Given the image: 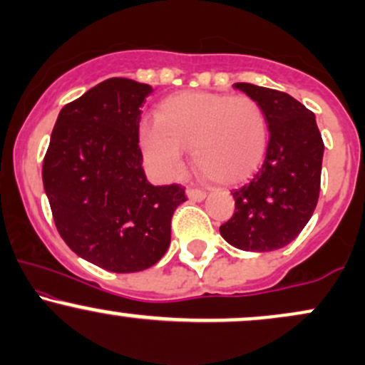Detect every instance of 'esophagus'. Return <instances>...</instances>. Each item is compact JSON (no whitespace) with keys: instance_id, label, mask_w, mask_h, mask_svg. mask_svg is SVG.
I'll return each mask as SVG.
<instances>
[{"instance_id":"obj_1","label":"esophagus","mask_w":365,"mask_h":365,"mask_svg":"<svg viewBox=\"0 0 365 365\" xmlns=\"http://www.w3.org/2000/svg\"><path fill=\"white\" fill-rule=\"evenodd\" d=\"M187 197L190 200H194V202H200V200L206 199V192L200 190V188H195V187H188Z\"/></svg>"}]
</instances>
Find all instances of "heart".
Here are the masks:
<instances>
[{"instance_id":"1","label":"heart","mask_w":365,"mask_h":365,"mask_svg":"<svg viewBox=\"0 0 365 365\" xmlns=\"http://www.w3.org/2000/svg\"><path fill=\"white\" fill-rule=\"evenodd\" d=\"M156 120L140 125L139 140L161 173H177L183 166V148H192L202 177L237 183L252 175L266 156L267 116L249 96L178 92L163 99Z\"/></svg>"}]
</instances>
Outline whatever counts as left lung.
<instances>
[{
  "instance_id": "obj_1",
  "label": "left lung",
  "mask_w": 365,
  "mask_h": 365,
  "mask_svg": "<svg viewBox=\"0 0 365 365\" xmlns=\"http://www.w3.org/2000/svg\"><path fill=\"white\" fill-rule=\"evenodd\" d=\"M233 87L264 108L269 142L257 173L232 192L235 212L220 233L237 249L269 252L295 240L311 220L324 144L314 113L290 94L245 82Z\"/></svg>"
}]
</instances>
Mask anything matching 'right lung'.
<instances>
[{"instance_id":"1","label":"right lung","mask_w":365,"mask_h":365,"mask_svg":"<svg viewBox=\"0 0 365 365\" xmlns=\"http://www.w3.org/2000/svg\"><path fill=\"white\" fill-rule=\"evenodd\" d=\"M148 83L113 77L65 104L43 163V183L65 244L111 273L154 266L171 240L185 188L150 185L139 148Z\"/></svg>"}]
</instances>
